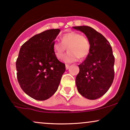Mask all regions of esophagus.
I'll list each match as a JSON object with an SVG mask.
<instances>
[{
    "label": "esophagus",
    "instance_id": "34e87169",
    "mask_svg": "<svg viewBox=\"0 0 130 130\" xmlns=\"http://www.w3.org/2000/svg\"><path fill=\"white\" fill-rule=\"evenodd\" d=\"M65 67H66V70H68L70 67V65H68V64H66V65H65Z\"/></svg>",
    "mask_w": 130,
    "mask_h": 130
}]
</instances>
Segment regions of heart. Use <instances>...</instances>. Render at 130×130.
<instances>
[{
  "label": "heart",
  "mask_w": 130,
  "mask_h": 130,
  "mask_svg": "<svg viewBox=\"0 0 130 130\" xmlns=\"http://www.w3.org/2000/svg\"><path fill=\"white\" fill-rule=\"evenodd\" d=\"M67 48L68 51L63 57V60L71 63L79 57L81 59L87 57L90 51V44L89 40L79 33L71 32L62 35L61 43L54 42L53 44L55 56L58 59H62Z\"/></svg>",
  "instance_id": "heart-1"
}]
</instances>
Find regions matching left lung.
Wrapping results in <instances>:
<instances>
[{
  "instance_id": "obj_1",
  "label": "left lung",
  "mask_w": 130,
  "mask_h": 130,
  "mask_svg": "<svg viewBox=\"0 0 130 130\" xmlns=\"http://www.w3.org/2000/svg\"><path fill=\"white\" fill-rule=\"evenodd\" d=\"M73 29L84 33L90 44V53L78 65L77 90L87 99H98L106 93L114 80L115 59L111 46L102 34L90 27L75 26Z\"/></svg>"
}]
</instances>
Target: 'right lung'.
Here are the masks:
<instances>
[{
    "instance_id": "1",
    "label": "right lung",
    "mask_w": 130,
    "mask_h": 130,
    "mask_svg": "<svg viewBox=\"0 0 130 130\" xmlns=\"http://www.w3.org/2000/svg\"><path fill=\"white\" fill-rule=\"evenodd\" d=\"M60 29L34 35L22 44L16 62L17 78L22 90L37 100H46L57 90L65 65L53 49Z\"/></svg>"
}]
</instances>
